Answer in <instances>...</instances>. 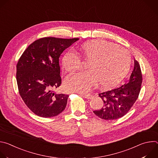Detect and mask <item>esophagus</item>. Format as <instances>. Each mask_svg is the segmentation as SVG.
<instances>
[{
    "label": "esophagus",
    "mask_w": 158,
    "mask_h": 158,
    "mask_svg": "<svg viewBox=\"0 0 158 158\" xmlns=\"http://www.w3.org/2000/svg\"><path fill=\"white\" fill-rule=\"evenodd\" d=\"M84 97H85V99H91L93 98L94 96H93V95H92V94H86V95H85V96H84Z\"/></svg>",
    "instance_id": "1"
}]
</instances>
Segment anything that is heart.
I'll return each instance as SVG.
<instances>
[{
	"instance_id": "obj_1",
	"label": "heart",
	"mask_w": 158,
	"mask_h": 158,
	"mask_svg": "<svg viewBox=\"0 0 158 158\" xmlns=\"http://www.w3.org/2000/svg\"><path fill=\"white\" fill-rule=\"evenodd\" d=\"M84 59L89 63V71L71 74L64 82L67 91L85 93L98 82L101 86L116 84L125 74L131 62L129 53L124 49L105 40H93L81 46ZM64 69L70 73L82 67L81 57L69 51L62 59Z\"/></svg>"
}]
</instances>
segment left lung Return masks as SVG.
I'll return each instance as SVG.
<instances>
[{
	"label": "left lung",
	"mask_w": 158,
	"mask_h": 158,
	"mask_svg": "<svg viewBox=\"0 0 158 158\" xmlns=\"http://www.w3.org/2000/svg\"><path fill=\"white\" fill-rule=\"evenodd\" d=\"M142 73L139 62L134 59L130 77L123 85L99 94L103 101L101 109L94 113L104 120H114L126 115L137 100L141 88Z\"/></svg>",
	"instance_id": "8db88e82"
}]
</instances>
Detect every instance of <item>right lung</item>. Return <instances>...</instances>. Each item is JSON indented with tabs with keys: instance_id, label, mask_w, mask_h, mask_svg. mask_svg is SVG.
I'll use <instances>...</instances> for the list:
<instances>
[{
	"instance_id": "obj_1",
	"label": "right lung",
	"mask_w": 158,
	"mask_h": 158,
	"mask_svg": "<svg viewBox=\"0 0 158 158\" xmlns=\"http://www.w3.org/2000/svg\"><path fill=\"white\" fill-rule=\"evenodd\" d=\"M77 40L40 38L29 45L19 58L16 73L19 94L37 116L51 118L65 109L69 96L54 91L61 84L59 60L62 52Z\"/></svg>"
}]
</instances>
